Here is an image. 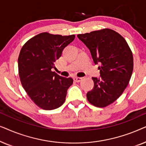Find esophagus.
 <instances>
[{
    "mask_svg": "<svg viewBox=\"0 0 146 146\" xmlns=\"http://www.w3.org/2000/svg\"><path fill=\"white\" fill-rule=\"evenodd\" d=\"M82 78L81 77H75L74 78V81L76 82H80L82 81Z\"/></svg>",
    "mask_w": 146,
    "mask_h": 146,
    "instance_id": "obj_1",
    "label": "esophagus"
}]
</instances>
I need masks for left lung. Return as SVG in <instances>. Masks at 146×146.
<instances>
[{"instance_id": "1", "label": "left lung", "mask_w": 146, "mask_h": 146, "mask_svg": "<svg viewBox=\"0 0 146 146\" xmlns=\"http://www.w3.org/2000/svg\"><path fill=\"white\" fill-rule=\"evenodd\" d=\"M77 36L90 51L100 77H92L94 88L87 93L91 104L104 108L115 102L126 88L132 74V52L122 36L104 29Z\"/></svg>"}]
</instances>
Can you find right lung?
I'll return each instance as SVG.
<instances>
[{
    "instance_id": "add662e5",
    "label": "right lung",
    "mask_w": 146,
    "mask_h": 146,
    "mask_svg": "<svg viewBox=\"0 0 146 146\" xmlns=\"http://www.w3.org/2000/svg\"><path fill=\"white\" fill-rule=\"evenodd\" d=\"M74 38V35L42 33L29 40L21 48L18 59L21 84L32 100L42 109H56L65 102L73 80L60 76L51 69L64 48Z\"/></svg>"
}]
</instances>
